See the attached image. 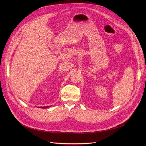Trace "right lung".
Here are the masks:
<instances>
[{"label": "right lung", "instance_id": "add662e5", "mask_svg": "<svg viewBox=\"0 0 146 146\" xmlns=\"http://www.w3.org/2000/svg\"><path fill=\"white\" fill-rule=\"evenodd\" d=\"M47 107H48V106H47V107H44H44H42V108H47Z\"/></svg>", "mask_w": 146, "mask_h": 146}]
</instances>
